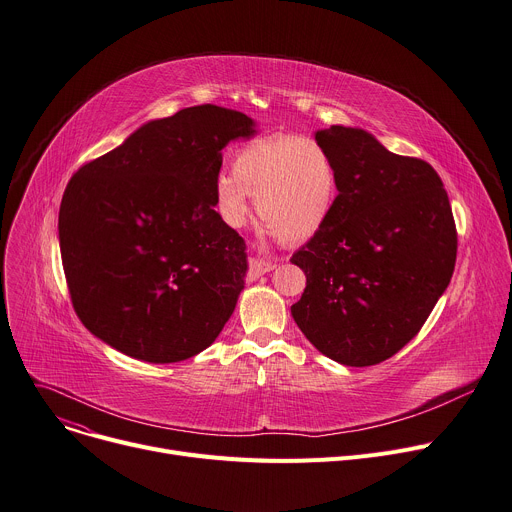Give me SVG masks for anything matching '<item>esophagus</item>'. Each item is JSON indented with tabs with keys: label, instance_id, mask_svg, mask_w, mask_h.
I'll use <instances>...</instances> for the list:
<instances>
[{
	"label": "esophagus",
	"instance_id": "esophagus-1",
	"mask_svg": "<svg viewBox=\"0 0 512 512\" xmlns=\"http://www.w3.org/2000/svg\"><path fill=\"white\" fill-rule=\"evenodd\" d=\"M271 261H267V259H263V257H255V259H251V269H249V274L253 276V278H259V276H263V274H267V271H271Z\"/></svg>",
	"mask_w": 512,
	"mask_h": 512
}]
</instances>
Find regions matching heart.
Instances as JSON below:
<instances>
[{
    "mask_svg": "<svg viewBox=\"0 0 512 512\" xmlns=\"http://www.w3.org/2000/svg\"><path fill=\"white\" fill-rule=\"evenodd\" d=\"M214 208L228 226H243L251 212L282 241H309L331 218L337 199V166L317 140L278 133L249 142L232 158V173L214 179Z\"/></svg>",
    "mask_w": 512,
    "mask_h": 512,
    "instance_id": "b5f03b06",
    "label": "heart"
}]
</instances>
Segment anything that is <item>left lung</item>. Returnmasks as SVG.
Returning a JSON list of instances; mask_svg holds the SVG:
<instances>
[{
  "label": "left lung",
  "instance_id": "left-lung-1",
  "mask_svg": "<svg viewBox=\"0 0 512 512\" xmlns=\"http://www.w3.org/2000/svg\"><path fill=\"white\" fill-rule=\"evenodd\" d=\"M337 166L327 224L292 255L306 288L292 317L306 339L346 366L397 354L447 290L457 230L436 170L389 152L360 127L315 133Z\"/></svg>",
  "mask_w": 512,
  "mask_h": 512
}]
</instances>
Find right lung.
I'll use <instances>...</instances> for the list:
<instances>
[{"mask_svg": "<svg viewBox=\"0 0 512 512\" xmlns=\"http://www.w3.org/2000/svg\"><path fill=\"white\" fill-rule=\"evenodd\" d=\"M257 133L216 105L154 119L67 183L59 247L84 327L117 352L181 362L216 342L245 288L247 245L214 210L222 148Z\"/></svg>", "mask_w": 512, "mask_h": 512, "instance_id": "1", "label": "right lung"}]
</instances>
